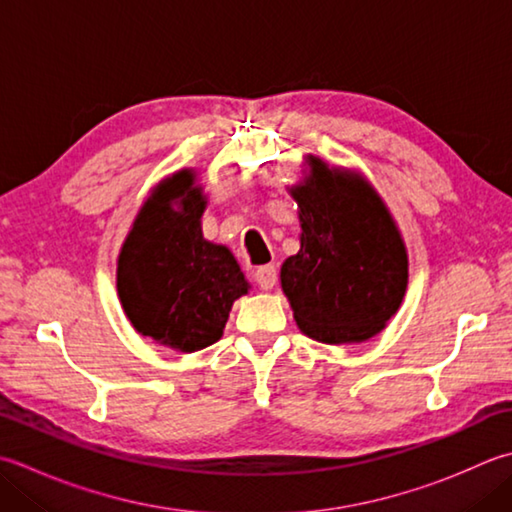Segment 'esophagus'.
<instances>
[{
    "instance_id": "1",
    "label": "esophagus",
    "mask_w": 512,
    "mask_h": 512,
    "mask_svg": "<svg viewBox=\"0 0 512 512\" xmlns=\"http://www.w3.org/2000/svg\"><path fill=\"white\" fill-rule=\"evenodd\" d=\"M255 282L259 284V288H262V290H270L277 284V268L273 264L259 266L255 270Z\"/></svg>"
}]
</instances>
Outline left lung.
I'll return each mask as SVG.
<instances>
[{
    "label": "left lung",
    "instance_id": "8db88e82",
    "mask_svg": "<svg viewBox=\"0 0 512 512\" xmlns=\"http://www.w3.org/2000/svg\"><path fill=\"white\" fill-rule=\"evenodd\" d=\"M297 202L299 253L279 282L297 328L322 344H362L382 333L404 302L408 250L382 195L359 173L304 157Z\"/></svg>",
    "mask_w": 512,
    "mask_h": 512
}]
</instances>
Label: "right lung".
Segmentation results:
<instances>
[{
	"instance_id": "1",
	"label": "right lung",
	"mask_w": 512,
	"mask_h": 512,
	"mask_svg": "<svg viewBox=\"0 0 512 512\" xmlns=\"http://www.w3.org/2000/svg\"><path fill=\"white\" fill-rule=\"evenodd\" d=\"M206 206L195 168L177 170L150 190L117 255V297L128 322L177 353L222 339L235 299L250 290L230 248L204 237Z\"/></svg>"
}]
</instances>
